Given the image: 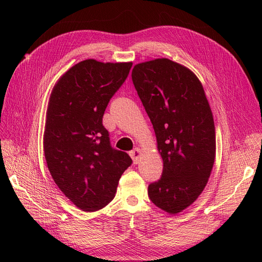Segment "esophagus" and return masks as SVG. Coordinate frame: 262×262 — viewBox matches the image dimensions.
Returning <instances> with one entry per match:
<instances>
[{
    "label": "esophagus",
    "mask_w": 262,
    "mask_h": 262,
    "mask_svg": "<svg viewBox=\"0 0 262 262\" xmlns=\"http://www.w3.org/2000/svg\"><path fill=\"white\" fill-rule=\"evenodd\" d=\"M141 155H142V149L139 148V147L134 148L133 150H131V152H130V156L132 157V160H133V163H134V164H138V163L140 162Z\"/></svg>",
    "instance_id": "obj_1"
}]
</instances>
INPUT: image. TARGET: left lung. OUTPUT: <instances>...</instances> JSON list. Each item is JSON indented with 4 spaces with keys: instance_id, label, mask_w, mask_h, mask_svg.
<instances>
[{
    "instance_id": "8db88e82",
    "label": "left lung",
    "mask_w": 262,
    "mask_h": 262,
    "mask_svg": "<svg viewBox=\"0 0 262 262\" xmlns=\"http://www.w3.org/2000/svg\"><path fill=\"white\" fill-rule=\"evenodd\" d=\"M131 76L164 164L148 196L163 211L177 214L198 199L211 175L216 149L211 107L196 75L169 59L139 63Z\"/></svg>"
}]
</instances>
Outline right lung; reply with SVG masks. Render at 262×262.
Listing matches in <instances>:
<instances>
[{
  "label": "right lung",
  "mask_w": 262,
  "mask_h": 262,
  "mask_svg": "<svg viewBox=\"0 0 262 262\" xmlns=\"http://www.w3.org/2000/svg\"><path fill=\"white\" fill-rule=\"evenodd\" d=\"M132 62L81 61L51 92L43 150L55 184L78 209L95 212L112 201L131 157L112 147L102 125L106 107L128 77Z\"/></svg>",
  "instance_id": "1"
}]
</instances>
